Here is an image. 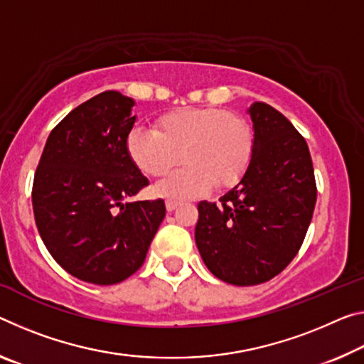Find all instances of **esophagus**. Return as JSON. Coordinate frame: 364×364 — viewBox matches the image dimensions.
Returning <instances> with one entry per match:
<instances>
[{"mask_svg":"<svg viewBox=\"0 0 364 364\" xmlns=\"http://www.w3.org/2000/svg\"><path fill=\"white\" fill-rule=\"evenodd\" d=\"M165 205H166V210H168V212H173V210H175L176 207H178V203H176V200H171V199H168V200H166V203H165Z\"/></svg>","mask_w":364,"mask_h":364,"instance_id":"34e87169","label":"esophagus"}]
</instances>
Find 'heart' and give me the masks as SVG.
I'll return each instance as SVG.
<instances>
[{"mask_svg":"<svg viewBox=\"0 0 364 364\" xmlns=\"http://www.w3.org/2000/svg\"><path fill=\"white\" fill-rule=\"evenodd\" d=\"M255 131L245 117L215 107L176 108L155 121V129L134 128L126 136V152L137 168L161 178L180 159L183 168L159 183L166 198H194L209 189L238 184L255 155Z\"/></svg>","mask_w":364,"mask_h":364,"instance_id":"1","label":"heart"}]
</instances>
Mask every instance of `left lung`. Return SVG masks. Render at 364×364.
<instances>
[{"instance_id": "obj_1", "label": "left lung", "mask_w": 364, "mask_h": 364, "mask_svg": "<svg viewBox=\"0 0 364 364\" xmlns=\"http://www.w3.org/2000/svg\"><path fill=\"white\" fill-rule=\"evenodd\" d=\"M255 155L220 203L200 200L196 245L207 269L238 287L279 275L301 247L313 218L317 188L304 137L267 103L247 109Z\"/></svg>"}]
</instances>
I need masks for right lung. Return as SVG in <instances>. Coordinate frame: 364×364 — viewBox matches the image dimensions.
<instances>
[{"label":"right lung","instance_id":"right-lung-1","mask_svg":"<svg viewBox=\"0 0 364 364\" xmlns=\"http://www.w3.org/2000/svg\"><path fill=\"white\" fill-rule=\"evenodd\" d=\"M134 100L107 90L69 112L40 157L33 217L55 261L79 280L114 285L146 261L165 217L161 199L123 203L149 180L126 152Z\"/></svg>","mask_w":364,"mask_h":364}]
</instances>
